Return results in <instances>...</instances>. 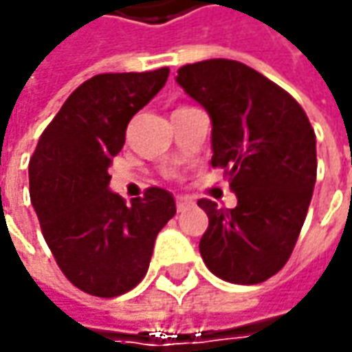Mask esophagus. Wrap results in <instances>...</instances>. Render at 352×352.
I'll use <instances>...</instances> for the list:
<instances>
[{"label": "esophagus", "mask_w": 352, "mask_h": 352, "mask_svg": "<svg viewBox=\"0 0 352 352\" xmlns=\"http://www.w3.org/2000/svg\"><path fill=\"white\" fill-rule=\"evenodd\" d=\"M175 204H177V212H183V210H185V208L190 204V200H188V198H185V196H177Z\"/></svg>", "instance_id": "34e87169"}]
</instances>
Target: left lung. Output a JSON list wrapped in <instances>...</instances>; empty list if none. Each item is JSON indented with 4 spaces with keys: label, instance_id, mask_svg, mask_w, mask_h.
I'll return each instance as SVG.
<instances>
[{
    "label": "left lung",
    "instance_id": "obj_1",
    "mask_svg": "<svg viewBox=\"0 0 352 352\" xmlns=\"http://www.w3.org/2000/svg\"><path fill=\"white\" fill-rule=\"evenodd\" d=\"M212 117V166L226 169L236 206L200 198L208 229L200 254L223 281L256 285L285 266L316 183V135L305 109L270 78L233 59L177 71Z\"/></svg>",
    "mask_w": 352,
    "mask_h": 352
}]
</instances>
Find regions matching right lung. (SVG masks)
<instances>
[{"label":"right lung","mask_w":352,"mask_h":352,"mask_svg":"<svg viewBox=\"0 0 352 352\" xmlns=\"http://www.w3.org/2000/svg\"><path fill=\"white\" fill-rule=\"evenodd\" d=\"M167 76L162 67L88 78L45 126L30 157V200L42 235L63 276L88 295L111 298L138 285L157 233L175 216L166 188H146L131 206L107 188L129 121Z\"/></svg>","instance_id":"right-lung-1"}]
</instances>
